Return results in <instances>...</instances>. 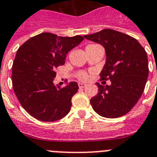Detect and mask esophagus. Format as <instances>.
Wrapping results in <instances>:
<instances>
[{
	"instance_id": "1",
	"label": "esophagus",
	"mask_w": 157,
	"mask_h": 157,
	"mask_svg": "<svg viewBox=\"0 0 157 157\" xmlns=\"http://www.w3.org/2000/svg\"><path fill=\"white\" fill-rule=\"evenodd\" d=\"M78 85L80 88H84V87H86V84H84V83H79Z\"/></svg>"
}]
</instances>
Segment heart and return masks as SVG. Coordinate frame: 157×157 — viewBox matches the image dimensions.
Wrapping results in <instances>:
<instances>
[{"label":"heart","instance_id":"b5f03b06","mask_svg":"<svg viewBox=\"0 0 157 157\" xmlns=\"http://www.w3.org/2000/svg\"><path fill=\"white\" fill-rule=\"evenodd\" d=\"M77 77L81 80H87L88 79V75L85 72H80L77 73Z\"/></svg>","mask_w":157,"mask_h":157}]
</instances>
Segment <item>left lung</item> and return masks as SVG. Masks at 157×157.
Wrapping results in <instances>:
<instances>
[{
	"instance_id": "obj_1",
	"label": "left lung",
	"mask_w": 157,
	"mask_h": 157,
	"mask_svg": "<svg viewBox=\"0 0 157 157\" xmlns=\"http://www.w3.org/2000/svg\"><path fill=\"white\" fill-rule=\"evenodd\" d=\"M84 36L104 47L106 61L100 77L111 81L110 85L96 83L98 94L90 100L93 109L106 118L125 115L138 102L147 81L149 66L145 49L136 39L114 29Z\"/></svg>"
}]
</instances>
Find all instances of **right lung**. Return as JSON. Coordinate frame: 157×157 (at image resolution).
Returning <instances> with one entry per match:
<instances>
[{"mask_svg":"<svg viewBox=\"0 0 157 157\" xmlns=\"http://www.w3.org/2000/svg\"><path fill=\"white\" fill-rule=\"evenodd\" d=\"M84 36H59L42 33L29 38L16 52L12 65V86L26 112L45 122L60 120L69 113L71 99L78 91L77 82L56 86V69L64 65L66 55Z\"/></svg>","mask_w":157,"mask_h":157,"instance_id":"1","label":"right lung"}]
</instances>
